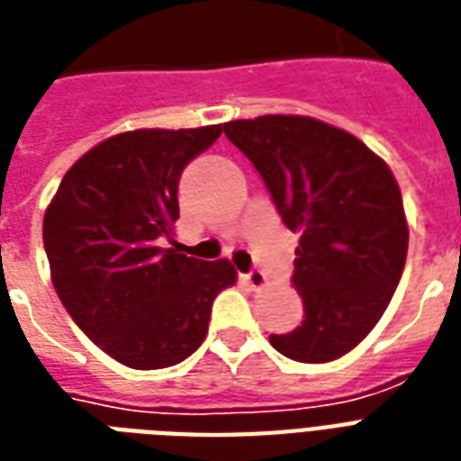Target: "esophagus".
Returning <instances> with one entry per match:
<instances>
[{
	"instance_id": "obj_1",
	"label": "esophagus",
	"mask_w": 461,
	"mask_h": 461,
	"mask_svg": "<svg viewBox=\"0 0 461 461\" xmlns=\"http://www.w3.org/2000/svg\"><path fill=\"white\" fill-rule=\"evenodd\" d=\"M242 279L248 281V286H252V291H259V288L267 286V276H264L259 269H252L248 274H242Z\"/></svg>"
}]
</instances>
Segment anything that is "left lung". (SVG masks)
<instances>
[{"label": "left lung", "mask_w": 461, "mask_h": 461, "mask_svg": "<svg viewBox=\"0 0 461 461\" xmlns=\"http://www.w3.org/2000/svg\"><path fill=\"white\" fill-rule=\"evenodd\" d=\"M223 131L301 238L294 286L305 320L288 334H271V346L301 363L341 358L383 317L404 271L409 226L390 166L315 117L233 120Z\"/></svg>", "instance_id": "8db88e82"}]
</instances>
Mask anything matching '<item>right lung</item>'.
<instances>
[{"label":"right lung","mask_w":461,"mask_h":461,"mask_svg":"<svg viewBox=\"0 0 461 461\" xmlns=\"http://www.w3.org/2000/svg\"><path fill=\"white\" fill-rule=\"evenodd\" d=\"M221 137L197 130H134L86 151L42 221L59 301L103 351L134 370H158L197 351L213 298L235 284L228 259L204 262L162 248L180 219L177 182Z\"/></svg>","instance_id":"obj_1"}]
</instances>
